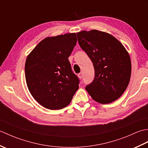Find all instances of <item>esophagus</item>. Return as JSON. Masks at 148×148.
I'll list each match as a JSON object with an SVG mask.
<instances>
[{"label": "esophagus", "instance_id": "esophagus-1", "mask_svg": "<svg viewBox=\"0 0 148 148\" xmlns=\"http://www.w3.org/2000/svg\"><path fill=\"white\" fill-rule=\"evenodd\" d=\"M77 76H78V77L79 78V79H81V78L83 77V74H82V73H79L77 74Z\"/></svg>", "mask_w": 148, "mask_h": 148}]
</instances>
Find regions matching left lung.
I'll use <instances>...</instances> for the list:
<instances>
[{
	"label": "left lung",
	"mask_w": 148,
	"mask_h": 148,
	"mask_svg": "<svg viewBox=\"0 0 148 148\" xmlns=\"http://www.w3.org/2000/svg\"><path fill=\"white\" fill-rule=\"evenodd\" d=\"M79 45L92 60L95 77L86 90L96 102L111 103L120 97L129 83L128 53L114 37L97 30L77 33Z\"/></svg>",
	"instance_id": "8db88e82"
}]
</instances>
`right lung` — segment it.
Segmentation results:
<instances>
[{
  "label": "right lung",
  "instance_id": "right-lung-1",
  "mask_svg": "<svg viewBox=\"0 0 148 148\" xmlns=\"http://www.w3.org/2000/svg\"><path fill=\"white\" fill-rule=\"evenodd\" d=\"M76 42L75 33L46 37L27 56V87L34 99L45 108H64L79 88V79L68 59Z\"/></svg>",
  "mask_w": 148,
  "mask_h": 148
}]
</instances>
